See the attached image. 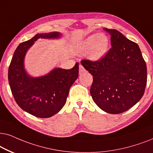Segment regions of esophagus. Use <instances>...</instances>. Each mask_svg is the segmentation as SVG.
<instances>
[{"label":"esophagus","mask_w":153,"mask_h":153,"mask_svg":"<svg viewBox=\"0 0 153 153\" xmlns=\"http://www.w3.org/2000/svg\"><path fill=\"white\" fill-rule=\"evenodd\" d=\"M84 72H85V68L82 66V64H80L79 65V73H80V74H82V73Z\"/></svg>","instance_id":"esophagus-1"}]
</instances>
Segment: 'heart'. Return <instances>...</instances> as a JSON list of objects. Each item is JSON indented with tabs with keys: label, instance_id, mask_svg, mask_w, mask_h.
Here are the masks:
<instances>
[{
	"label": "heart",
	"instance_id": "1",
	"mask_svg": "<svg viewBox=\"0 0 153 153\" xmlns=\"http://www.w3.org/2000/svg\"><path fill=\"white\" fill-rule=\"evenodd\" d=\"M109 46V38L103 33L94 34L89 36L83 42L82 50L88 52L89 57L97 61L101 59L106 54Z\"/></svg>",
	"mask_w": 153,
	"mask_h": 153
}]
</instances>
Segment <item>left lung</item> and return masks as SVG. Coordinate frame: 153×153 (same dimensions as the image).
<instances>
[{"instance_id":"8db88e82","label":"left lung","mask_w":153,"mask_h":153,"mask_svg":"<svg viewBox=\"0 0 153 153\" xmlns=\"http://www.w3.org/2000/svg\"><path fill=\"white\" fill-rule=\"evenodd\" d=\"M111 35V48L101 59L81 64L93 75L90 94L103 111L120 114L141 99L147 84V67L139 47L116 29L104 28Z\"/></svg>"}]
</instances>
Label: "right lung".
I'll list each match as a JSON object with an SVG mask.
<instances>
[{
	"mask_svg": "<svg viewBox=\"0 0 153 153\" xmlns=\"http://www.w3.org/2000/svg\"><path fill=\"white\" fill-rule=\"evenodd\" d=\"M58 32L39 33L18 45L8 69V81L14 99L18 105L30 115L48 118L62 108L69 89L78 77V64L71 69L55 68L48 75L30 78L24 68L26 51L38 38L59 37Z\"/></svg>",
	"mask_w": 153,
	"mask_h": 153,
	"instance_id": "add662e5",
	"label": "right lung"
}]
</instances>
